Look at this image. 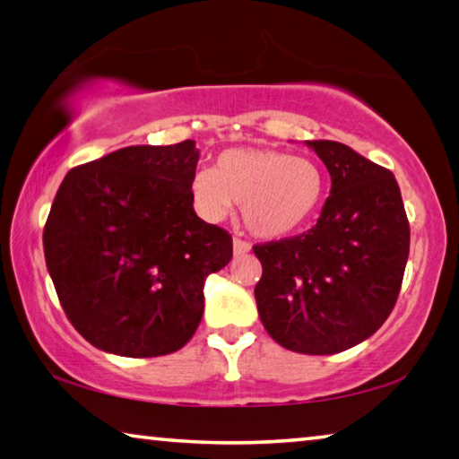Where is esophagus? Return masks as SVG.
Wrapping results in <instances>:
<instances>
[{
    "instance_id": "34e87169",
    "label": "esophagus",
    "mask_w": 459,
    "mask_h": 459,
    "mask_svg": "<svg viewBox=\"0 0 459 459\" xmlns=\"http://www.w3.org/2000/svg\"><path fill=\"white\" fill-rule=\"evenodd\" d=\"M232 251H235L237 257H240V255H247L248 251H251V245L247 243V240L243 238H232Z\"/></svg>"
}]
</instances>
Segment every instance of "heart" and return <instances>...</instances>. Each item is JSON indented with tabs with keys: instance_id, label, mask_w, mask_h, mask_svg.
<instances>
[{
	"instance_id": "obj_1",
	"label": "heart",
	"mask_w": 459,
	"mask_h": 459,
	"mask_svg": "<svg viewBox=\"0 0 459 459\" xmlns=\"http://www.w3.org/2000/svg\"><path fill=\"white\" fill-rule=\"evenodd\" d=\"M198 212L221 221L235 202L245 227L259 238H283L312 219L324 196V174L314 160L275 150L238 147L221 153L214 169L192 178Z\"/></svg>"
}]
</instances>
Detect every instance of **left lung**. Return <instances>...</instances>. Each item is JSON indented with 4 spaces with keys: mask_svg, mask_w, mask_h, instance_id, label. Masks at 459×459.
I'll return each mask as SVG.
<instances>
[{
    "mask_svg": "<svg viewBox=\"0 0 459 459\" xmlns=\"http://www.w3.org/2000/svg\"><path fill=\"white\" fill-rule=\"evenodd\" d=\"M332 178L316 227L255 245L261 322L277 344L336 354L372 336L397 304L409 221L393 172L338 142H306Z\"/></svg>",
    "mask_w": 459,
    "mask_h": 459,
    "instance_id": "1",
    "label": "left lung"
}]
</instances>
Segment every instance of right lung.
Listing matches in <instances>:
<instances>
[{"mask_svg":"<svg viewBox=\"0 0 459 459\" xmlns=\"http://www.w3.org/2000/svg\"><path fill=\"white\" fill-rule=\"evenodd\" d=\"M192 139L131 145L65 176L44 227L62 309L99 351L152 359L188 342L232 237L194 212Z\"/></svg>","mask_w":459,"mask_h":459,"instance_id":"obj_1","label":"right lung"}]
</instances>
